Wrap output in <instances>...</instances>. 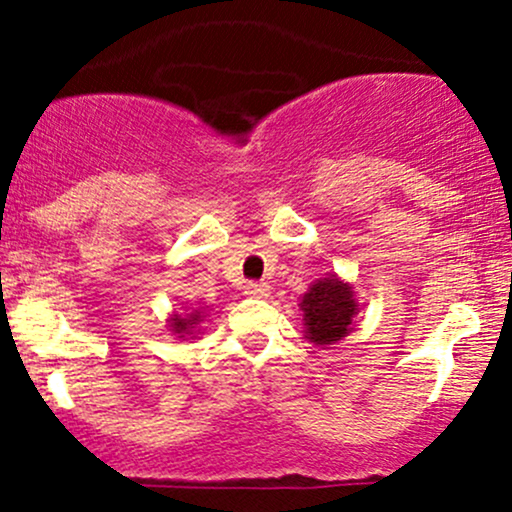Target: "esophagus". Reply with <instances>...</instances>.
Listing matches in <instances>:
<instances>
[{
	"label": "esophagus",
	"mask_w": 512,
	"mask_h": 512,
	"mask_svg": "<svg viewBox=\"0 0 512 512\" xmlns=\"http://www.w3.org/2000/svg\"><path fill=\"white\" fill-rule=\"evenodd\" d=\"M269 293V284L267 281H248L245 284V296L250 298H264Z\"/></svg>",
	"instance_id": "obj_1"
}]
</instances>
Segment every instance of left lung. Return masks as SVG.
<instances>
[{
	"instance_id": "obj_1",
	"label": "left lung",
	"mask_w": 512,
	"mask_h": 512,
	"mask_svg": "<svg viewBox=\"0 0 512 512\" xmlns=\"http://www.w3.org/2000/svg\"><path fill=\"white\" fill-rule=\"evenodd\" d=\"M305 334L315 344H334L351 332V320L356 315L354 291L339 279L317 281L303 296Z\"/></svg>"
}]
</instances>
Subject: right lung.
<instances>
[{
  "instance_id": "obj_1",
  "label": "right lung",
  "mask_w": 512,
  "mask_h": 512,
  "mask_svg": "<svg viewBox=\"0 0 512 512\" xmlns=\"http://www.w3.org/2000/svg\"><path fill=\"white\" fill-rule=\"evenodd\" d=\"M197 322H199V315L197 313H192V315H187V317L175 315L173 322H170V327H173L175 334H190L192 325H197Z\"/></svg>"
}]
</instances>
